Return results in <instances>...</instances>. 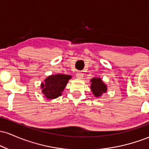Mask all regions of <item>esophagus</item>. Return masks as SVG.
<instances>
[{"label": "esophagus", "mask_w": 149, "mask_h": 149, "mask_svg": "<svg viewBox=\"0 0 149 149\" xmlns=\"http://www.w3.org/2000/svg\"><path fill=\"white\" fill-rule=\"evenodd\" d=\"M76 77L78 78H83V73L82 71H78V73L76 74Z\"/></svg>", "instance_id": "obj_1"}]
</instances>
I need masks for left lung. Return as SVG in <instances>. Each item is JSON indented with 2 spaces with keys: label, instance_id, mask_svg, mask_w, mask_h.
Listing matches in <instances>:
<instances>
[{
  "label": "left lung",
  "instance_id": "1",
  "mask_svg": "<svg viewBox=\"0 0 149 149\" xmlns=\"http://www.w3.org/2000/svg\"><path fill=\"white\" fill-rule=\"evenodd\" d=\"M91 89L95 97H100L102 93L107 92V88L102 80L99 78H92L91 80Z\"/></svg>",
  "mask_w": 149,
  "mask_h": 149
}]
</instances>
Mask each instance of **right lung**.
<instances>
[{
	"label": "right lung",
	"instance_id": "right-lung-1",
	"mask_svg": "<svg viewBox=\"0 0 149 149\" xmlns=\"http://www.w3.org/2000/svg\"><path fill=\"white\" fill-rule=\"evenodd\" d=\"M71 76L64 74H57L47 77L45 83H42V93L47 99H55L61 95L68 81Z\"/></svg>",
	"mask_w": 149,
	"mask_h": 149
}]
</instances>
